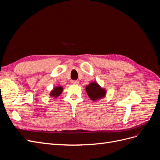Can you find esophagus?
<instances>
[{"instance_id": "34e87169", "label": "esophagus", "mask_w": 160, "mask_h": 160, "mask_svg": "<svg viewBox=\"0 0 160 160\" xmlns=\"http://www.w3.org/2000/svg\"><path fill=\"white\" fill-rule=\"evenodd\" d=\"M72 83L75 84V85H78L79 83V81L78 80H72Z\"/></svg>"}]
</instances>
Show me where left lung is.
I'll return each instance as SVG.
<instances>
[{"instance_id": "8db88e82", "label": "left lung", "mask_w": 160, "mask_h": 160, "mask_svg": "<svg viewBox=\"0 0 160 160\" xmlns=\"http://www.w3.org/2000/svg\"><path fill=\"white\" fill-rule=\"evenodd\" d=\"M86 92L89 98L93 101H98L99 99L104 98L106 91L95 82L91 83L86 86Z\"/></svg>"}]
</instances>
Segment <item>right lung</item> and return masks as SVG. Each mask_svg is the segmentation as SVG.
<instances>
[{
	"label": "right lung",
	"instance_id": "add662e5",
	"mask_svg": "<svg viewBox=\"0 0 160 160\" xmlns=\"http://www.w3.org/2000/svg\"><path fill=\"white\" fill-rule=\"evenodd\" d=\"M62 91V87H57L54 89H53L50 94L51 96L55 97V98H57L58 96L60 95V94Z\"/></svg>",
	"mask_w": 160,
	"mask_h": 160
}]
</instances>
